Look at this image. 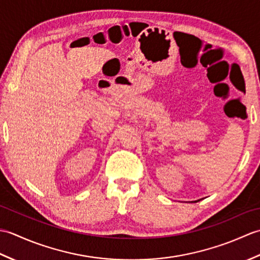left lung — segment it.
Listing matches in <instances>:
<instances>
[{
    "label": "left lung",
    "instance_id": "left-lung-1",
    "mask_svg": "<svg viewBox=\"0 0 260 260\" xmlns=\"http://www.w3.org/2000/svg\"><path fill=\"white\" fill-rule=\"evenodd\" d=\"M194 202H197V201H194Z\"/></svg>",
    "mask_w": 260,
    "mask_h": 260
}]
</instances>
